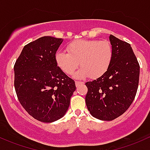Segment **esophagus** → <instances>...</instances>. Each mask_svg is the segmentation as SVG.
Masks as SVG:
<instances>
[{
    "label": "esophagus",
    "instance_id": "34e87169",
    "mask_svg": "<svg viewBox=\"0 0 150 150\" xmlns=\"http://www.w3.org/2000/svg\"><path fill=\"white\" fill-rule=\"evenodd\" d=\"M84 84L83 82H80V81H75V85H76L77 88H78L80 85H83Z\"/></svg>",
    "mask_w": 150,
    "mask_h": 150
}]
</instances>
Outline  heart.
I'll return each instance as SVG.
<instances>
[{"label": "heart", "instance_id": "heart-1", "mask_svg": "<svg viewBox=\"0 0 150 150\" xmlns=\"http://www.w3.org/2000/svg\"><path fill=\"white\" fill-rule=\"evenodd\" d=\"M67 50L68 53L57 51L55 62L67 75L73 73L80 65L82 67L74 75L76 79L100 78L108 70L113 57L112 47L107 40H77L67 46Z\"/></svg>", "mask_w": 150, "mask_h": 150}]
</instances>
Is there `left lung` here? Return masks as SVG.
Segmentation results:
<instances>
[{
  "instance_id": "obj_1",
  "label": "left lung",
  "mask_w": 150,
  "mask_h": 150,
  "mask_svg": "<svg viewBox=\"0 0 150 150\" xmlns=\"http://www.w3.org/2000/svg\"><path fill=\"white\" fill-rule=\"evenodd\" d=\"M113 50L111 65L104 75L87 82L85 103L90 113L100 120L110 121L129 108L137 91L139 65L131 45L110 35Z\"/></svg>"
}]
</instances>
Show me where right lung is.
<instances>
[{
  "mask_svg": "<svg viewBox=\"0 0 150 150\" xmlns=\"http://www.w3.org/2000/svg\"><path fill=\"white\" fill-rule=\"evenodd\" d=\"M63 39L43 36L24 46L14 65L18 98L33 117L42 122L62 118L70 106L75 81L57 65L55 55Z\"/></svg>",
  "mask_w": 150,
  "mask_h": 150,
  "instance_id": "obj_1",
  "label": "right lung"
}]
</instances>
